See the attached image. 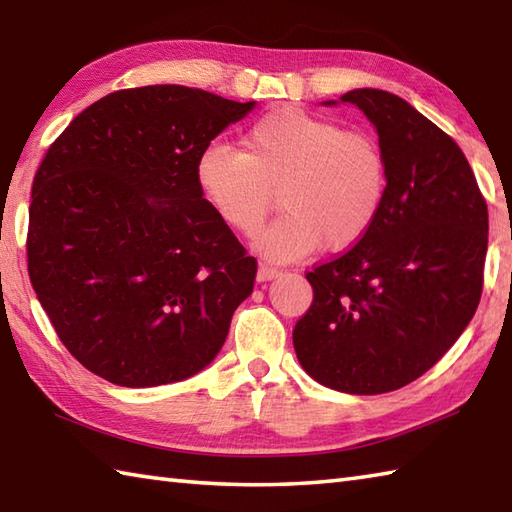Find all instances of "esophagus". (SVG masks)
<instances>
[{
    "instance_id": "1",
    "label": "esophagus",
    "mask_w": 512,
    "mask_h": 512,
    "mask_svg": "<svg viewBox=\"0 0 512 512\" xmlns=\"http://www.w3.org/2000/svg\"><path fill=\"white\" fill-rule=\"evenodd\" d=\"M277 275H279V270L273 268V266H268V264H262L257 268V281H270V279H275Z\"/></svg>"
}]
</instances>
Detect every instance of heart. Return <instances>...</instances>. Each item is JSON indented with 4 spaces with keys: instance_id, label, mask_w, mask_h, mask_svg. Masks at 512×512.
I'll return each instance as SVG.
<instances>
[{
    "instance_id": "1",
    "label": "heart",
    "mask_w": 512,
    "mask_h": 512,
    "mask_svg": "<svg viewBox=\"0 0 512 512\" xmlns=\"http://www.w3.org/2000/svg\"><path fill=\"white\" fill-rule=\"evenodd\" d=\"M195 184L217 220L239 235L262 226L277 189L284 215L255 237V248L290 262L319 244L341 253L361 242L383 209L387 167L372 136L279 107L248 129L244 151L206 145Z\"/></svg>"
}]
</instances>
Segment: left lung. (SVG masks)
I'll return each instance as SVG.
<instances>
[{"label": "left lung", "mask_w": 512, "mask_h": 512, "mask_svg": "<svg viewBox=\"0 0 512 512\" xmlns=\"http://www.w3.org/2000/svg\"><path fill=\"white\" fill-rule=\"evenodd\" d=\"M350 103L374 125L387 191L361 242L306 275L314 290L292 343L317 383L374 396L436 365L482 297L488 211L455 140L400 96L358 88Z\"/></svg>", "instance_id": "left-lung-1"}]
</instances>
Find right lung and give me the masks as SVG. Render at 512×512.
<instances>
[{
  "mask_svg": "<svg viewBox=\"0 0 512 512\" xmlns=\"http://www.w3.org/2000/svg\"><path fill=\"white\" fill-rule=\"evenodd\" d=\"M255 105L184 85L121 90L48 149L32 184L28 273L92 374L169 385L222 350L257 262L202 200L195 162Z\"/></svg>",
  "mask_w": 512,
  "mask_h": 512,
  "instance_id": "1",
  "label": "right lung"
}]
</instances>
